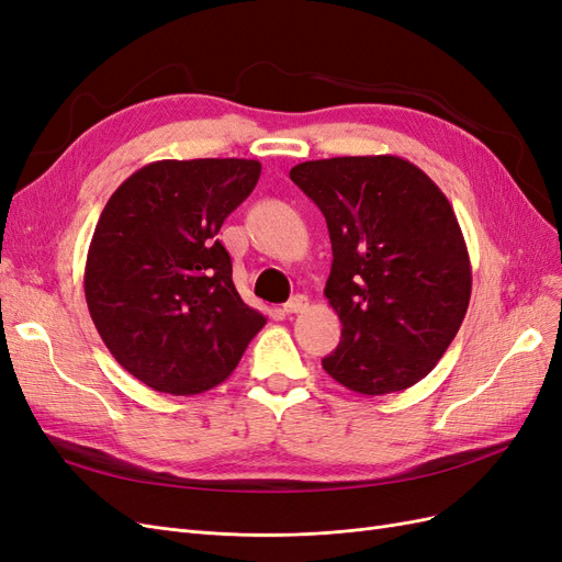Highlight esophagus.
<instances>
[{
    "label": "esophagus",
    "instance_id": "obj_1",
    "mask_svg": "<svg viewBox=\"0 0 562 562\" xmlns=\"http://www.w3.org/2000/svg\"><path fill=\"white\" fill-rule=\"evenodd\" d=\"M307 307H310V297L307 295H295V297H291V300L283 304V312L285 314H300V312H304Z\"/></svg>",
    "mask_w": 562,
    "mask_h": 562
}]
</instances>
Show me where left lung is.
<instances>
[{
  "label": "left lung",
  "instance_id": "left-lung-1",
  "mask_svg": "<svg viewBox=\"0 0 562 562\" xmlns=\"http://www.w3.org/2000/svg\"><path fill=\"white\" fill-rule=\"evenodd\" d=\"M291 180L321 209L333 244L323 293L342 339L323 370L366 396L417 384L450 347L471 297L450 201L415 164L391 155L304 161Z\"/></svg>",
  "mask_w": 562,
  "mask_h": 562
}]
</instances>
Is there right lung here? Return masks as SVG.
Instances as JSON below:
<instances>
[{
    "label": "right lung",
    "instance_id": "add662e5",
    "mask_svg": "<svg viewBox=\"0 0 562 562\" xmlns=\"http://www.w3.org/2000/svg\"><path fill=\"white\" fill-rule=\"evenodd\" d=\"M255 159H164L116 187L83 271L95 328L116 363L155 391L192 396L225 382L267 318L232 281L217 241L255 190Z\"/></svg>",
    "mask_w": 562,
    "mask_h": 562
}]
</instances>
